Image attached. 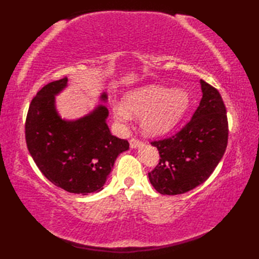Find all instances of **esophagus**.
<instances>
[{
  "label": "esophagus",
  "mask_w": 259,
  "mask_h": 259,
  "mask_svg": "<svg viewBox=\"0 0 259 259\" xmlns=\"http://www.w3.org/2000/svg\"><path fill=\"white\" fill-rule=\"evenodd\" d=\"M140 146H142L141 141H139L138 139L133 138L130 140V148H133V149H136V148H139Z\"/></svg>",
  "instance_id": "obj_1"
}]
</instances>
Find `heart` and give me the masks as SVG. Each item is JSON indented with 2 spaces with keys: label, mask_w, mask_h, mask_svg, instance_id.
Returning a JSON list of instances; mask_svg holds the SVG:
<instances>
[{
  "label": "heart",
  "mask_w": 259,
  "mask_h": 259,
  "mask_svg": "<svg viewBox=\"0 0 259 259\" xmlns=\"http://www.w3.org/2000/svg\"><path fill=\"white\" fill-rule=\"evenodd\" d=\"M190 97L185 89L149 84L126 92L122 104L112 108L114 119L125 124L134 117H140L142 133L149 137L166 135L177 125L189 108Z\"/></svg>",
  "instance_id": "obj_1"
}]
</instances>
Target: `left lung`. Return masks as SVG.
I'll return each instance as SVG.
<instances>
[{
    "mask_svg": "<svg viewBox=\"0 0 259 259\" xmlns=\"http://www.w3.org/2000/svg\"><path fill=\"white\" fill-rule=\"evenodd\" d=\"M202 98L191 120L170 138L152 141L160 159L148 174L161 195H180L209 178L227 148L228 121L221 93L200 80Z\"/></svg>",
    "mask_w": 259,
    "mask_h": 259,
    "instance_id": "1",
    "label": "left lung"
}]
</instances>
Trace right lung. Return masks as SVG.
<instances>
[{"instance_id": "obj_1", "label": "right lung", "mask_w": 259, "mask_h": 259, "mask_svg": "<svg viewBox=\"0 0 259 259\" xmlns=\"http://www.w3.org/2000/svg\"><path fill=\"white\" fill-rule=\"evenodd\" d=\"M67 85L68 78L53 81L33 98L25 122L26 146L53 185L88 195L103 189L115 159L129 149V142L110 133L109 111L103 104L76 120L60 117L56 96ZM100 99L107 102V93H101Z\"/></svg>"}]
</instances>
